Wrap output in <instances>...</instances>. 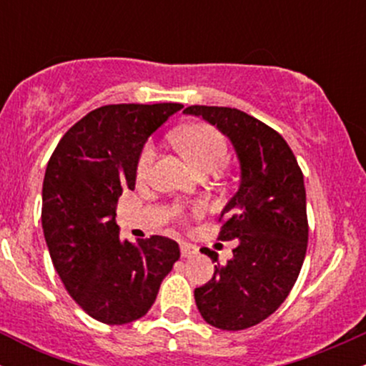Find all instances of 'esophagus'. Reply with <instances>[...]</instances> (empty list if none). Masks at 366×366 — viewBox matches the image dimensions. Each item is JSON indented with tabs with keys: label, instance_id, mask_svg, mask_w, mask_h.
Listing matches in <instances>:
<instances>
[{
	"label": "esophagus",
	"instance_id": "obj_1",
	"mask_svg": "<svg viewBox=\"0 0 366 366\" xmlns=\"http://www.w3.org/2000/svg\"><path fill=\"white\" fill-rule=\"evenodd\" d=\"M180 254H182V258H192L197 254V247L194 244H189V242H180Z\"/></svg>",
	"mask_w": 366,
	"mask_h": 366
}]
</instances>
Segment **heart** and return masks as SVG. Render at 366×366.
Here are the masks:
<instances>
[{"mask_svg":"<svg viewBox=\"0 0 366 366\" xmlns=\"http://www.w3.org/2000/svg\"><path fill=\"white\" fill-rule=\"evenodd\" d=\"M174 144L194 169H217L227 157V141L217 129L207 124H192L174 134ZM154 146L148 142L137 159V175L146 177L153 165Z\"/></svg>","mask_w":366,"mask_h":366,"instance_id":"heart-1","label":"heart"}]
</instances>
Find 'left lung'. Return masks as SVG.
Listing matches in <instances>:
<instances>
[{
    "label": "left lung",
    "instance_id": "obj_1",
    "mask_svg": "<svg viewBox=\"0 0 366 366\" xmlns=\"http://www.w3.org/2000/svg\"><path fill=\"white\" fill-rule=\"evenodd\" d=\"M229 137L241 179L222 209L220 241H237L227 264L203 247L215 264L212 280L194 289L196 306L209 325L242 330L263 322L291 292L308 244L303 172L279 132L254 117L225 107H187Z\"/></svg>",
    "mask_w": 366,
    "mask_h": 366
}]
</instances>
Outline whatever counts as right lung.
Listing matches in <instances>:
<instances>
[{
	"label": "right lung",
	"instance_id": "1",
	"mask_svg": "<svg viewBox=\"0 0 366 366\" xmlns=\"http://www.w3.org/2000/svg\"><path fill=\"white\" fill-rule=\"evenodd\" d=\"M182 104H108L66 130L46 167L44 239L54 270L75 303L94 320L124 325L144 317L179 244L151 236L122 241L117 201L136 186L146 141Z\"/></svg>",
	"mask_w": 366,
	"mask_h": 366
}]
</instances>
